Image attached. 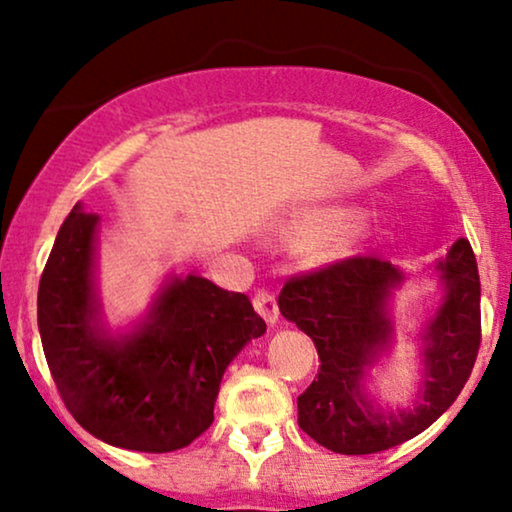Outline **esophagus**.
Returning <instances> with one entry per match:
<instances>
[{
    "instance_id": "obj_1",
    "label": "esophagus",
    "mask_w": 512,
    "mask_h": 512,
    "mask_svg": "<svg viewBox=\"0 0 512 512\" xmlns=\"http://www.w3.org/2000/svg\"><path fill=\"white\" fill-rule=\"evenodd\" d=\"M254 307H256V312L261 314V317L268 321V324H275V321L279 319V307H277V300H275V296H272L270 291H265V289H261V291H256V296H254Z\"/></svg>"
}]
</instances>
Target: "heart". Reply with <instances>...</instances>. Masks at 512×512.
<instances>
[{"label": "heart", "instance_id": "heart-1", "mask_svg": "<svg viewBox=\"0 0 512 512\" xmlns=\"http://www.w3.org/2000/svg\"><path fill=\"white\" fill-rule=\"evenodd\" d=\"M375 221L349 205L300 207L279 223L277 235L289 244H303V258L312 268H328L366 249Z\"/></svg>", "mask_w": 512, "mask_h": 512}]
</instances>
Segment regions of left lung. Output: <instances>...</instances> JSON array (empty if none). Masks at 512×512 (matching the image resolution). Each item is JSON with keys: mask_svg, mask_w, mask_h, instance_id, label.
I'll return each instance as SVG.
<instances>
[{"mask_svg": "<svg viewBox=\"0 0 512 512\" xmlns=\"http://www.w3.org/2000/svg\"><path fill=\"white\" fill-rule=\"evenodd\" d=\"M443 298L419 328L422 380L408 408H380L366 382L396 340L394 291L408 275L375 256H354L279 293V312L307 333L319 352V375L298 396V424L338 454H373L415 438L436 422L471 375L480 347V277L468 240H457L431 265Z\"/></svg>", "mask_w": 512, "mask_h": 512, "instance_id": "left-lung-1", "label": "left lung"}]
</instances>
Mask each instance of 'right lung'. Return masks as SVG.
<instances>
[{
  "instance_id": "right-lung-1",
  "label": "right lung",
  "mask_w": 512,
  "mask_h": 512,
  "mask_svg": "<svg viewBox=\"0 0 512 512\" xmlns=\"http://www.w3.org/2000/svg\"><path fill=\"white\" fill-rule=\"evenodd\" d=\"M97 228L100 216L74 205L39 282L37 321L55 387L104 443L181 450L212 426L223 373L265 321L244 293L172 275L142 319L111 331L95 284Z\"/></svg>"
}]
</instances>
